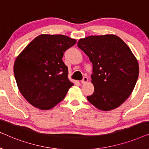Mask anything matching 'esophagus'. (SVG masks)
<instances>
[{
	"instance_id": "esophagus-1",
	"label": "esophagus",
	"mask_w": 149,
	"mask_h": 149,
	"mask_svg": "<svg viewBox=\"0 0 149 149\" xmlns=\"http://www.w3.org/2000/svg\"><path fill=\"white\" fill-rule=\"evenodd\" d=\"M87 81H88V79H87L86 77H83V78L82 80L81 81V83H87Z\"/></svg>"
}]
</instances>
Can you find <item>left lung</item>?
Here are the masks:
<instances>
[{
  "label": "left lung",
  "instance_id": "obj_1",
  "mask_svg": "<svg viewBox=\"0 0 149 149\" xmlns=\"http://www.w3.org/2000/svg\"><path fill=\"white\" fill-rule=\"evenodd\" d=\"M77 46L92 63L94 91L87 96L88 101L102 111L119 107L132 93L139 74L131 49L113 34L87 36L79 40Z\"/></svg>",
  "mask_w": 149,
  "mask_h": 149
}]
</instances>
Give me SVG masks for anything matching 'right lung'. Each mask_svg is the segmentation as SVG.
Instances as JSON below:
<instances>
[{"label":"right lung","instance_id":"add662e5","mask_svg":"<svg viewBox=\"0 0 149 149\" xmlns=\"http://www.w3.org/2000/svg\"><path fill=\"white\" fill-rule=\"evenodd\" d=\"M76 42L61 34H41L16 58L13 71L17 87L34 107L52 109L64 98L73 85L68 79V67L62 58Z\"/></svg>","mask_w":149,"mask_h":149}]
</instances>
